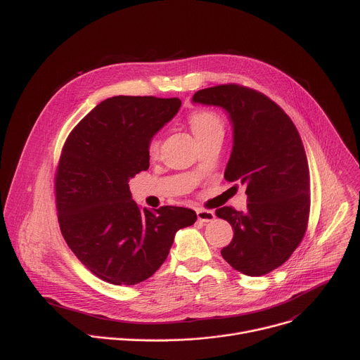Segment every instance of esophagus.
I'll list each match as a JSON object with an SVG mask.
<instances>
[{
    "mask_svg": "<svg viewBox=\"0 0 360 360\" xmlns=\"http://www.w3.org/2000/svg\"><path fill=\"white\" fill-rule=\"evenodd\" d=\"M196 217H198V221L200 222H212L215 219V214L207 210H198Z\"/></svg>",
    "mask_w": 360,
    "mask_h": 360,
    "instance_id": "1",
    "label": "esophagus"
}]
</instances>
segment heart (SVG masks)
<instances>
[{
    "label": "heart",
    "mask_w": 360,
    "mask_h": 360,
    "mask_svg": "<svg viewBox=\"0 0 360 360\" xmlns=\"http://www.w3.org/2000/svg\"><path fill=\"white\" fill-rule=\"evenodd\" d=\"M188 122L198 142L211 136L212 134L224 132V124L221 118L211 111H195L191 114ZM158 152H160V141L157 138H153L148 143V155L150 158H155L158 155Z\"/></svg>",
    "instance_id": "heart-1"
}]
</instances>
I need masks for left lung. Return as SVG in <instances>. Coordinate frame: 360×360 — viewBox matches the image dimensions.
I'll return each mask as SVG.
<instances>
[{
  "label": "left lung",
  "instance_id": "1",
  "mask_svg": "<svg viewBox=\"0 0 360 360\" xmlns=\"http://www.w3.org/2000/svg\"><path fill=\"white\" fill-rule=\"evenodd\" d=\"M192 101L229 114L233 146L225 179L246 186L245 212L217 210L233 228L221 253L243 275H266L290 258L309 219V165L299 132L276 102L238 84L200 89Z\"/></svg>",
  "mask_w": 360,
  "mask_h": 360
}]
</instances>
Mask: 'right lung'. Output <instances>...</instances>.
I'll list each match as a JSON object with an SVG mask.
<instances>
[{
  "instance_id": "1",
  "label": "right lung",
  "mask_w": 360,
  "mask_h": 360,
  "mask_svg": "<svg viewBox=\"0 0 360 360\" xmlns=\"http://www.w3.org/2000/svg\"><path fill=\"white\" fill-rule=\"evenodd\" d=\"M181 108L178 98L102 101L70 134L56 175L61 233L95 276L136 285L165 262L175 233L196 221L192 210H141L129 179L149 168L148 143Z\"/></svg>"
}]
</instances>
